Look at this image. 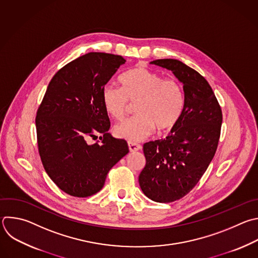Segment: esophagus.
I'll use <instances>...</instances> for the list:
<instances>
[{
    "label": "esophagus",
    "mask_w": 258,
    "mask_h": 258,
    "mask_svg": "<svg viewBox=\"0 0 258 258\" xmlns=\"http://www.w3.org/2000/svg\"><path fill=\"white\" fill-rule=\"evenodd\" d=\"M128 149H130V152H136V151H139L142 149V146L138 143H132V142H128Z\"/></svg>",
    "instance_id": "1"
}]
</instances>
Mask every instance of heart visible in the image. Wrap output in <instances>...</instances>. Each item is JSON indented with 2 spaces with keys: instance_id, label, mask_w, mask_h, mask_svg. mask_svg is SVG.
I'll use <instances>...</instances> for the list:
<instances>
[{
  "instance_id": "b5f03b06",
  "label": "heart",
  "mask_w": 258,
  "mask_h": 258,
  "mask_svg": "<svg viewBox=\"0 0 258 258\" xmlns=\"http://www.w3.org/2000/svg\"><path fill=\"white\" fill-rule=\"evenodd\" d=\"M121 88L107 85L102 91L105 111L120 120L136 103L138 114L114 127V135L132 143L140 142L159 132L173 128L179 121L185 103L182 83L175 78H164L146 68H135L120 78Z\"/></svg>"
}]
</instances>
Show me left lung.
Segmentation results:
<instances>
[{
    "instance_id": "1",
    "label": "left lung",
    "mask_w": 258,
    "mask_h": 258,
    "mask_svg": "<svg viewBox=\"0 0 258 258\" xmlns=\"http://www.w3.org/2000/svg\"><path fill=\"white\" fill-rule=\"evenodd\" d=\"M151 63L172 71L183 83L185 103L166 139L144 145L146 165L139 183L152 201L172 203L185 197L206 172L218 148L223 115L212 87L199 72L173 58Z\"/></svg>"
}]
</instances>
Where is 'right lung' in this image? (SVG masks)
I'll list each match as a JSON object with an SVG mask.
<instances>
[{"mask_svg": "<svg viewBox=\"0 0 258 258\" xmlns=\"http://www.w3.org/2000/svg\"><path fill=\"white\" fill-rule=\"evenodd\" d=\"M125 62L121 55L88 52L52 77L37 109L38 152L50 179L66 194L87 198L104 185L109 170L128 153L109 133L104 86ZM101 135L94 144L88 140Z\"/></svg>", "mask_w": 258, "mask_h": 258, "instance_id": "add662e5", "label": "right lung"}]
</instances>
